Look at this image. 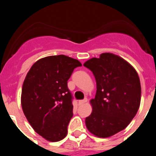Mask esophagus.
Here are the masks:
<instances>
[{"label":"esophagus","instance_id":"esophagus-1","mask_svg":"<svg viewBox=\"0 0 156 156\" xmlns=\"http://www.w3.org/2000/svg\"><path fill=\"white\" fill-rule=\"evenodd\" d=\"M87 101V98L83 99V100H80L79 101H78V104H79V105H81L86 103Z\"/></svg>","mask_w":156,"mask_h":156}]
</instances>
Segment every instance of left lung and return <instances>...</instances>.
<instances>
[{
  "mask_svg": "<svg viewBox=\"0 0 156 156\" xmlns=\"http://www.w3.org/2000/svg\"><path fill=\"white\" fill-rule=\"evenodd\" d=\"M83 66L93 73L97 85L86 126L96 137H109L124 129L138 111L141 95L138 74L128 62L112 53L101 54Z\"/></svg>",
  "mask_w": 156,
  "mask_h": 156,
  "instance_id": "8db88e82",
  "label": "left lung"
}]
</instances>
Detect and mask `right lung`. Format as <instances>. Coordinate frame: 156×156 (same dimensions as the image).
Here are the masks:
<instances>
[{
    "instance_id": "obj_1",
    "label": "right lung",
    "mask_w": 156,
    "mask_h": 156,
    "mask_svg": "<svg viewBox=\"0 0 156 156\" xmlns=\"http://www.w3.org/2000/svg\"><path fill=\"white\" fill-rule=\"evenodd\" d=\"M78 60L64 55L43 58L27 73L22 88L21 105L33 129L48 141L62 140L73 117L72 95L67 81Z\"/></svg>"
}]
</instances>
